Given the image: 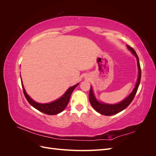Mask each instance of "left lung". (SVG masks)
Wrapping results in <instances>:
<instances>
[{
  "label": "left lung",
  "mask_w": 156,
  "mask_h": 156,
  "mask_svg": "<svg viewBox=\"0 0 156 156\" xmlns=\"http://www.w3.org/2000/svg\"><path fill=\"white\" fill-rule=\"evenodd\" d=\"M127 48L131 52V53L136 57V62H137L138 72H139L137 81H136L135 88H133V91L130 93V94H129V96H127L124 100L121 101L119 103H116V104H108V103H105L101 102L100 101H98L95 96V94L94 93L92 86L90 87V93H89L90 103V104L94 108V110H96L98 112L100 113V114H102L103 115H105V116L114 115L125 109V108L130 104L131 101H133V98L136 93V91H137L138 90L140 81V77H141V70H140L139 57L137 55H136V52L133 48H131V47L129 46L128 45H127Z\"/></svg>",
  "instance_id": "1"
}]
</instances>
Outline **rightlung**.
Wrapping results in <instances>:
<instances>
[{"instance_id": "add662e5", "label": "right lung", "mask_w": 156, "mask_h": 156, "mask_svg": "<svg viewBox=\"0 0 156 156\" xmlns=\"http://www.w3.org/2000/svg\"><path fill=\"white\" fill-rule=\"evenodd\" d=\"M21 84L25 96L30 104L33 107L36 108L37 110L49 115H57L58 113L62 112L64 110V108L66 107V106L68 104L71 94H72L73 90L76 88L79 84V83H77L75 84V85L69 87L62 96L57 99V100H56L55 101L48 103H40L34 101L29 95H28L27 93L26 92L24 86H23L22 81Z\"/></svg>"}]
</instances>
